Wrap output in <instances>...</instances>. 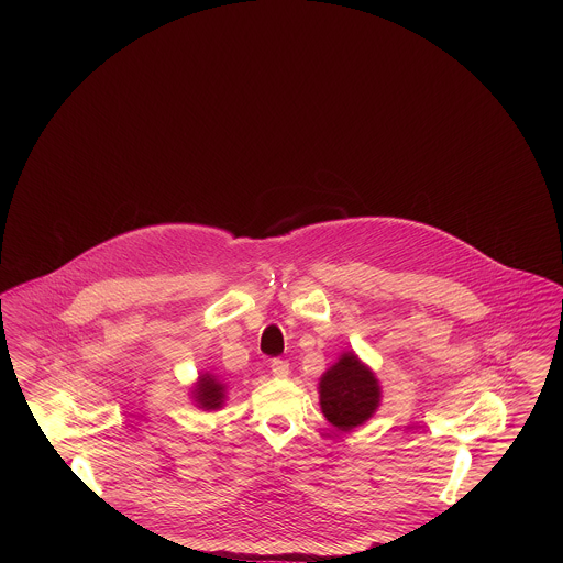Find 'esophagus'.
<instances>
[{"mask_svg": "<svg viewBox=\"0 0 563 563\" xmlns=\"http://www.w3.org/2000/svg\"><path fill=\"white\" fill-rule=\"evenodd\" d=\"M269 367H272V375H274V377H287L289 372H291V369H289V363L283 361V358H274Z\"/></svg>", "mask_w": 563, "mask_h": 563, "instance_id": "34e87169", "label": "esophagus"}]
</instances>
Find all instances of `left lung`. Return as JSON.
Listing matches in <instances>:
<instances>
[{
  "label": "left lung",
  "mask_w": 563,
  "mask_h": 563,
  "mask_svg": "<svg viewBox=\"0 0 563 563\" xmlns=\"http://www.w3.org/2000/svg\"><path fill=\"white\" fill-rule=\"evenodd\" d=\"M319 402L327 422L338 430L363 427L382 402V386L356 352H342L319 379Z\"/></svg>",
  "instance_id": "8db88e82"
}]
</instances>
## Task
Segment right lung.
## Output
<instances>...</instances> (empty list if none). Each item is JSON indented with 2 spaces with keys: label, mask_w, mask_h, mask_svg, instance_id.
<instances>
[{
  "label": "right lung",
  "mask_w": 563,
  "mask_h": 563,
  "mask_svg": "<svg viewBox=\"0 0 563 563\" xmlns=\"http://www.w3.org/2000/svg\"><path fill=\"white\" fill-rule=\"evenodd\" d=\"M225 384L211 372H205L198 375L196 384L191 386V401L202 411H217L225 402Z\"/></svg>",
  "instance_id": "right-lung-1"
}]
</instances>
